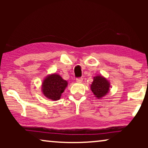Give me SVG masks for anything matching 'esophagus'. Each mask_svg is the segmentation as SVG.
I'll list each match as a JSON object with an SVG mask.
<instances>
[{"label":"esophagus","mask_w":148,"mask_h":148,"mask_svg":"<svg viewBox=\"0 0 148 148\" xmlns=\"http://www.w3.org/2000/svg\"><path fill=\"white\" fill-rule=\"evenodd\" d=\"M76 82L77 83H82L83 82V78L82 77H79V78H77L76 79Z\"/></svg>","instance_id":"34e87169"}]
</instances>
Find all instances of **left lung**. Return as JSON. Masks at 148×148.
I'll list each match as a JSON object with an SVG mask.
<instances>
[{
    "label": "left lung",
    "instance_id": "8db88e82",
    "mask_svg": "<svg viewBox=\"0 0 148 148\" xmlns=\"http://www.w3.org/2000/svg\"><path fill=\"white\" fill-rule=\"evenodd\" d=\"M90 89L96 98L101 99L110 91V83L104 76L98 75L94 77L93 82L90 85Z\"/></svg>",
    "mask_w": 148,
    "mask_h": 148
}]
</instances>
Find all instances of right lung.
I'll return each instance as SVG.
<instances>
[{
    "instance_id": "add662e5",
    "label": "right lung",
    "mask_w": 148,
    "mask_h": 148,
    "mask_svg": "<svg viewBox=\"0 0 148 148\" xmlns=\"http://www.w3.org/2000/svg\"><path fill=\"white\" fill-rule=\"evenodd\" d=\"M68 86L67 81L56 73L48 75L42 83V92L44 96L53 101L58 100Z\"/></svg>"
}]
</instances>
